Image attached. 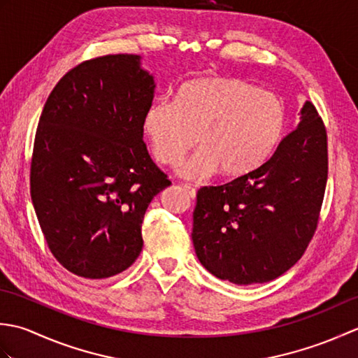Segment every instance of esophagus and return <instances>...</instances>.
<instances>
[{
  "instance_id": "obj_1",
  "label": "esophagus",
  "mask_w": 358,
  "mask_h": 358,
  "mask_svg": "<svg viewBox=\"0 0 358 358\" xmlns=\"http://www.w3.org/2000/svg\"><path fill=\"white\" fill-rule=\"evenodd\" d=\"M183 189H185V192L187 194V196H189V199H195V196H196V191H195V189L192 187V186H187V185H185L183 186Z\"/></svg>"
}]
</instances>
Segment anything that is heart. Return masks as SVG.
<instances>
[{
    "label": "heart",
    "mask_w": 358,
    "mask_h": 358,
    "mask_svg": "<svg viewBox=\"0 0 358 358\" xmlns=\"http://www.w3.org/2000/svg\"><path fill=\"white\" fill-rule=\"evenodd\" d=\"M286 124V104L277 94L223 75L183 83L173 103L152 101L141 120L152 154L163 164H177L199 138L201 149L178 167L187 180L218 172L224 180L248 177L277 150Z\"/></svg>",
    "instance_id": "obj_1"
}]
</instances>
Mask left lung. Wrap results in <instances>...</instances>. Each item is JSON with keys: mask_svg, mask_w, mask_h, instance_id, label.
I'll return each mask as SVG.
<instances>
[{"mask_svg": "<svg viewBox=\"0 0 358 358\" xmlns=\"http://www.w3.org/2000/svg\"><path fill=\"white\" fill-rule=\"evenodd\" d=\"M300 115L260 169L196 194L195 254L217 278L266 283L292 268L313 238L328 180V141L313 103L305 101Z\"/></svg>", "mask_w": 358, "mask_h": 358, "instance_id": "1", "label": "left lung"}]
</instances>
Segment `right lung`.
<instances>
[{
	"mask_svg": "<svg viewBox=\"0 0 358 358\" xmlns=\"http://www.w3.org/2000/svg\"><path fill=\"white\" fill-rule=\"evenodd\" d=\"M154 94L141 57L120 53L73 67L44 104L30 196L50 252L75 275H117L141 252L146 209L171 185L143 141Z\"/></svg>",
	"mask_w": 358,
	"mask_h": 358,
	"instance_id": "right-lung-1",
	"label": "right lung"
}]
</instances>
